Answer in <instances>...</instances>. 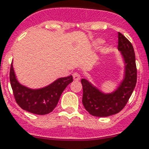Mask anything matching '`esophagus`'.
<instances>
[{
	"label": "esophagus",
	"mask_w": 149,
	"mask_h": 149,
	"mask_svg": "<svg viewBox=\"0 0 149 149\" xmlns=\"http://www.w3.org/2000/svg\"><path fill=\"white\" fill-rule=\"evenodd\" d=\"M72 77H73V79L75 81H79L80 79V76L78 72H74L73 74H72Z\"/></svg>",
	"instance_id": "34e87169"
}]
</instances>
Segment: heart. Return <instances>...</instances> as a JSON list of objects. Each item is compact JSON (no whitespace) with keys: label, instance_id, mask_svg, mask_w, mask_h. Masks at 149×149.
<instances>
[{"label":"heart","instance_id":"1","mask_svg":"<svg viewBox=\"0 0 149 149\" xmlns=\"http://www.w3.org/2000/svg\"><path fill=\"white\" fill-rule=\"evenodd\" d=\"M103 43H104V40L102 39H98V40H96V41H95V43H96V44H99V45H100V44H102Z\"/></svg>","mask_w":149,"mask_h":149}]
</instances>
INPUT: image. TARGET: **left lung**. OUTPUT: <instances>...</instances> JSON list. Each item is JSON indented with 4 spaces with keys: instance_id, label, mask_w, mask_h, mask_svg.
Listing matches in <instances>:
<instances>
[{
    "instance_id": "obj_1",
    "label": "left lung",
    "mask_w": 149,
    "mask_h": 149,
    "mask_svg": "<svg viewBox=\"0 0 149 149\" xmlns=\"http://www.w3.org/2000/svg\"><path fill=\"white\" fill-rule=\"evenodd\" d=\"M118 49L125 64L124 77L114 91L103 93L89 80L82 79L83 104L89 114L97 117H107L123 109L129 101L137 81V69L133 47L121 33H118Z\"/></svg>"
}]
</instances>
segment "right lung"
<instances>
[{
    "mask_svg": "<svg viewBox=\"0 0 149 149\" xmlns=\"http://www.w3.org/2000/svg\"><path fill=\"white\" fill-rule=\"evenodd\" d=\"M10 81L16 102L20 108L33 114L46 115L55 109L63 90L72 82V77L59 78L45 87L31 89L19 83L12 63Z\"/></svg>",
    "mask_w": 149,
    "mask_h": 149,
    "instance_id": "right-lung-1",
    "label": "right lung"
}]
</instances>
